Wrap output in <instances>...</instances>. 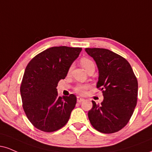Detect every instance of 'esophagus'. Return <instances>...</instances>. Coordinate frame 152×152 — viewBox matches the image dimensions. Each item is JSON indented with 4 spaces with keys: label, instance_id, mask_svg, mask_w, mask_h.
I'll use <instances>...</instances> for the list:
<instances>
[{
    "label": "esophagus",
    "instance_id": "esophagus-1",
    "mask_svg": "<svg viewBox=\"0 0 152 152\" xmlns=\"http://www.w3.org/2000/svg\"><path fill=\"white\" fill-rule=\"evenodd\" d=\"M84 99L82 98H80V97H77V102L78 103H81L82 101H83Z\"/></svg>",
    "mask_w": 152,
    "mask_h": 152
}]
</instances>
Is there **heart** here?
Returning a JSON list of instances; mask_svg holds the SVG:
<instances>
[{
  "label": "heart",
  "mask_w": 152,
  "mask_h": 152,
  "mask_svg": "<svg viewBox=\"0 0 152 152\" xmlns=\"http://www.w3.org/2000/svg\"><path fill=\"white\" fill-rule=\"evenodd\" d=\"M80 63H81L82 66L83 67L84 69L86 71L91 68L95 67L94 61L88 58H82L80 60ZM71 69H72V66H70V68L69 69V72H70L71 71ZM89 88H90V86H89L88 84H78V85L75 87L74 90L78 94L83 96V95L86 94V93L87 90Z\"/></svg>",
  "instance_id": "1"
}]
</instances>
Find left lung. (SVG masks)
I'll return each instance as SVG.
<instances>
[{"mask_svg":"<svg viewBox=\"0 0 152 152\" xmlns=\"http://www.w3.org/2000/svg\"><path fill=\"white\" fill-rule=\"evenodd\" d=\"M99 71L97 88L102 91L103 101L88 111L89 120L96 130L112 134L123 128L130 120L137 102L138 82L125 58L106 49L86 48Z\"/></svg>","mask_w":152,"mask_h":152,"instance_id":"8db88e82","label":"left lung"}]
</instances>
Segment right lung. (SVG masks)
Segmentation results:
<instances>
[{
	"label": "right lung",
	"mask_w": 152,
	"mask_h": 152,
	"mask_svg": "<svg viewBox=\"0 0 152 152\" xmlns=\"http://www.w3.org/2000/svg\"><path fill=\"white\" fill-rule=\"evenodd\" d=\"M81 47H53L32 58L20 86L23 107L32 125L45 132L63 127L76 103V96H58L56 86L64 79Z\"/></svg>",
	"instance_id": "1"
}]
</instances>
